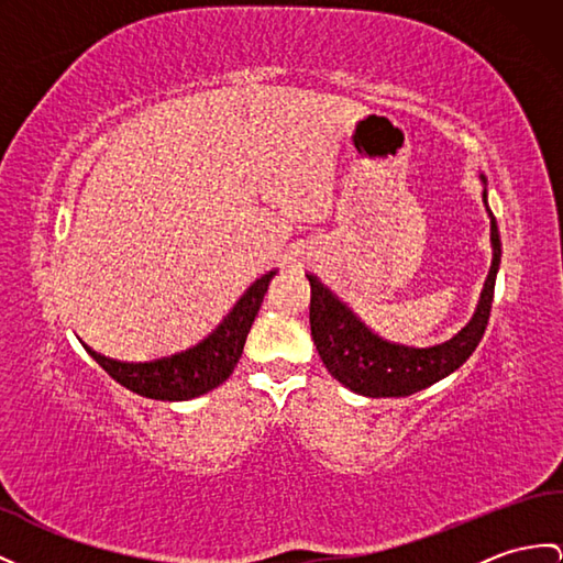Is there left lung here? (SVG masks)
Segmentation results:
<instances>
[{
  "label": "left lung",
  "instance_id": "obj_1",
  "mask_svg": "<svg viewBox=\"0 0 563 563\" xmlns=\"http://www.w3.org/2000/svg\"><path fill=\"white\" fill-rule=\"evenodd\" d=\"M483 181V202L489 214V241H492V267L479 294L477 308L459 334L428 349L391 344L377 336L365 322L355 318L353 310L327 289V286L308 274L310 282V332L318 346L320 358L329 375L339 379L346 389L369 396V399H387V396H410L459 369L477 349L489 320L495 282L501 263V239L497 219L487 205V176Z\"/></svg>",
  "mask_w": 563,
  "mask_h": 563
}]
</instances>
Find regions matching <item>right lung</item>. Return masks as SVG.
I'll use <instances>...</instances> for the list:
<instances>
[{"mask_svg": "<svg viewBox=\"0 0 563 563\" xmlns=\"http://www.w3.org/2000/svg\"><path fill=\"white\" fill-rule=\"evenodd\" d=\"M272 277L274 272H267L260 279H255L236 300V306L229 310L227 318L219 322L208 336L198 341L196 346H190L186 351L145 363H121L95 353L90 346H86V351L98 361V365L109 377L119 382L121 387H126L133 394H141L145 399H196V396L217 389L222 382L229 379L231 373H234L245 346V336H249L255 322V314L260 306H263V298Z\"/></svg>", "mask_w": 563, "mask_h": 563, "instance_id": "1", "label": "right lung"}]
</instances>
